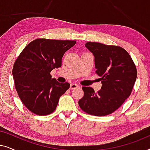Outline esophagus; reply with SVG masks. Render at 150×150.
Here are the masks:
<instances>
[{"instance_id":"esophagus-1","label":"esophagus","mask_w":150,"mask_h":150,"mask_svg":"<svg viewBox=\"0 0 150 150\" xmlns=\"http://www.w3.org/2000/svg\"><path fill=\"white\" fill-rule=\"evenodd\" d=\"M79 87V85H77V84L76 83H72L70 85V89H76V88H78Z\"/></svg>"}]
</instances>
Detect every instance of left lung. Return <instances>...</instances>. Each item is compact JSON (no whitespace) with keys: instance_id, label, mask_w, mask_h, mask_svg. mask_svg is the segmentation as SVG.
Wrapping results in <instances>:
<instances>
[{"instance_id":"obj_1","label":"left lung","mask_w":150,"mask_h":150,"mask_svg":"<svg viewBox=\"0 0 150 150\" xmlns=\"http://www.w3.org/2000/svg\"><path fill=\"white\" fill-rule=\"evenodd\" d=\"M85 47L95 59L96 72L101 77L102 87L95 93L93 88L83 87L84 96L79 104L91 115H107L130 96L137 79L136 66L128 52L120 46L87 42Z\"/></svg>"}]
</instances>
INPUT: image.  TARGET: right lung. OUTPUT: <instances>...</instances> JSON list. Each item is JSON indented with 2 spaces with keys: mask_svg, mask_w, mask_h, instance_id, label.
<instances>
[{
  "mask_svg": "<svg viewBox=\"0 0 150 150\" xmlns=\"http://www.w3.org/2000/svg\"><path fill=\"white\" fill-rule=\"evenodd\" d=\"M75 44L76 41L37 39L20 53L12 74L18 96L30 111L46 115L56 109L70 85L52 79L50 71L61 66L64 53Z\"/></svg>",
  "mask_w": 150,
  "mask_h": 150,
  "instance_id": "right-lung-1",
  "label": "right lung"
}]
</instances>
